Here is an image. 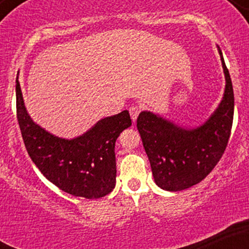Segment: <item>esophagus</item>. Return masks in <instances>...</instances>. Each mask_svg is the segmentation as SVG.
Masks as SVG:
<instances>
[{
	"label": "esophagus",
	"mask_w": 249,
	"mask_h": 249,
	"mask_svg": "<svg viewBox=\"0 0 249 249\" xmlns=\"http://www.w3.org/2000/svg\"><path fill=\"white\" fill-rule=\"evenodd\" d=\"M142 107H139V105H132V107H130V110L128 111H130L131 118H132L133 122H136V119L138 118L139 113L142 112Z\"/></svg>",
	"instance_id": "esophagus-1"
}]
</instances>
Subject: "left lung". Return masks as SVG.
<instances>
[{
    "label": "left lung",
    "instance_id": "left-lung-1",
    "mask_svg": "<svg viewBox=\"0 0 249 249\" xmlns=\"http://www.w3.org/2000/svg\"><path fill=\"white\" fill-rule=\"evenodd\" d=\"M219 53L226 78L225 93L205 124L187 130L148 111L137 119L154 181L162 190L177 192L196 185L212 172L227 147L233 124L234 93L220 48Z\"/></svg>",
    "mask_w": 249,
    "mask_h": 249
}]
</instances>
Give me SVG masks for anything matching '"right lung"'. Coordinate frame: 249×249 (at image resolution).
Here are the masks:
<instances>
[{
    "label": "right lung",
    "instance_id": "1",
    "mask_svg": "<svg viewBox=\"0 0 249 249\" xmlns=\"http://www.w3.org/2000/svg\"><path fill=\"white\" fill-rule=\"evenodd\" d=\"M16 113L28 154L53 185L87 199L102 198L115 188V144L132 124L127 110L101 119L75 139L58 138L31 121L16 81Z\"/></svg>",
    "mask_w": 249,
    "mask_h": 249
}]
</instances>
